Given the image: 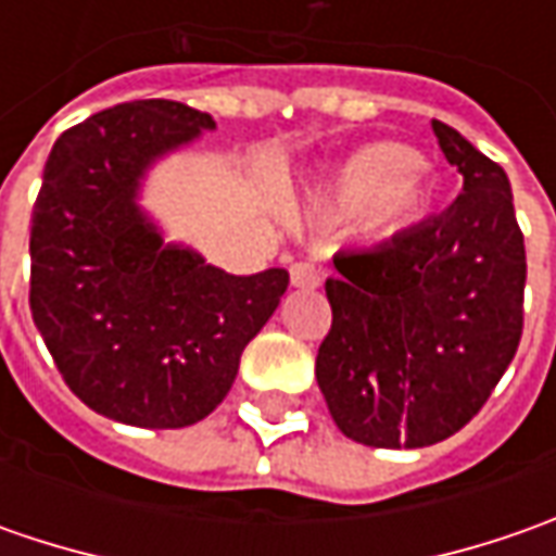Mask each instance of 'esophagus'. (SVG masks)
Segmentation results:
<instances>
[{"mask_svg":"<svg viewBox=\"0 0 556 556\" xmlns=\"http://www.w3.org/2000/svg\"><path fill=\"white\" fill-rule=\"evenodd\" d=\"M321 281V271L315 263H293L290 266V285L293 288H318Z\"/></svg>","mask_w":556,"mask_h":556,"instance_id":"1","label":"esophagus"}]
</instances>
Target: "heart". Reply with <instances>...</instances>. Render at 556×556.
<instances>
[{"label": "heart", "mask_w": 556, "mask_h": 556, "mask_svg": "<svg viewBox=\"0 0 556 556\" xmlns=\"http://www.w3.org/2000/svg\"><path fill=\"white\" fill-rule=\"evenodd\" d=\"M417 157L405 144H371L355 151L333 173L328 203L343 216L371 210V219L390 231L420 223L433 206V185L427 182Z\"/></svg>", "instance_id": "heart-1"}]
</instances>
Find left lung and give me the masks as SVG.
<instances>
[{"mask_svg":"<svg viewBox=\"0 0 556 556\" xmlns=\"http://www.w3.org/2000/svg\"><path fill=\"white\" fill-rule=\"evenodd\" d=\"M464 191L374 250L337 253L315 380L343 437L424 448L485 405L523 333L526 247L504 169L433 119Z\"/></svg>","mask_w":556,"mask_h":556,"instance_id":"8db88e82","label":"left lung"}]
</instances>
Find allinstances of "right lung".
Segmentation results:
<instances>
[{
	"instance_id": "add662e5",
	"label": "right lung",
	"mask_w": 556,
	"mask_h": 556,
	"mask_svg": "<svg viewBox=\"0 0 556 556\" xmlns=\"http://www.w3.org/2000/svg\"><path fill=\"white\" fill-rule=\"evenodd\" d=\"M210 129V114L166 98L108 108L54 141L33 203V321L64 383L129 427L210 415L288 290L285 268L228 275L166 244L141 210L148 169Z\"/></svg>"
}]
</instances>
